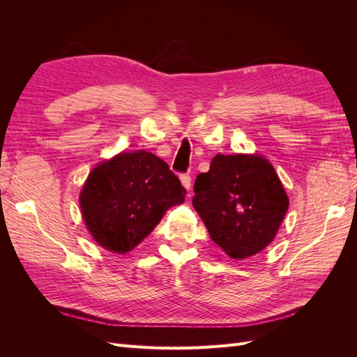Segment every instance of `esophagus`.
<instances>
[{
    "mask_svg": "<svg viewBox=\"0 0 357 357\" xmlns=\"http://www.w3.org/2000/svg\"><path fill=\"white\" fill-rule=\"evenodd\" d=\"M180 181H181V185L185 186L188 190L190 189V186H192V178H190L189 174H181V176H180Z\"/></svg>",
    "mask_w": 357,
    "mask_h": 357,
    "instance_id": "esophagus-1",
    "label": "esophagus"
}]
</instances>
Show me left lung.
Here are the masks:
<instances>
[{"mask_svg": "<svg viewBox=\"0 0 357 357\" xmlns=\"http://www.w3.org/2000/svg\"><path fill=\"white\" fill-rule=\"evenodd\" d=\"M193 192L192 204L211 240L232 259L264 250L289 208L282 181L262 156L215 155Z\"/></svg>", "mask_w": 357, "mask_h": 357, "instance_id": "8db88e82", "label": "left lung"}]
</instances>
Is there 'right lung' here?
I'll return each mask as SVG.
<instances>
[{
  "mask_svg": "<svg viewBox=\"0 0 357 357\" xmlns=\"http://www.w3.org/2000/svg\"><path fill=\"white\" fill-rule=\"evenodd\" d=\"M185 193L167 162L139 150L96 165L80 193V207L93 240L122 255L142 243L169 207L185 201Z\"/></svg>",
  "mask_w": 357,
  "mask_h": 357,
  "instance_id": "1",
  "label": "right lung"
}]
</instances>
